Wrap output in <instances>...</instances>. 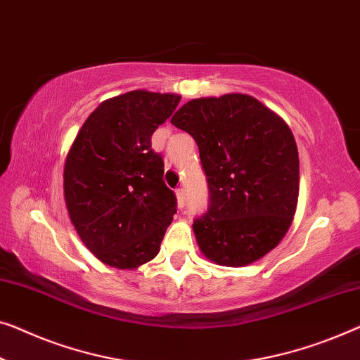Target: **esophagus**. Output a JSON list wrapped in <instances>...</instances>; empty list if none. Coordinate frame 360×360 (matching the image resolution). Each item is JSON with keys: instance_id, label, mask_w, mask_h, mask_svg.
<instances>
[{"instance_id": "1", "label": "esophagus", "mask_w": 360, "mask_h": 360, "mask_svg": "<svg viewBox=\"0 0 360 360\" xmlns=\"http://www.w3.org/2000/svg\"><path fill=\"white\" fill-rule=\"evenodd\" d=\"M175 196H176V205H179V207H184V206H185V202H186L185 190H184V188L175 190Z\"/></svg>"}]
</instances>
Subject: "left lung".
Wrapping results in <instances>:
<instances>
[{"label":"left lung","instance_id":"obj_1","mask_svg":"<svg viewBox=\"0 0 360 360\" xmlns=\"http://www.w3.org/2000/svg\"><path fill=\"white\" fill-rule=\"evenodd\" d=\"M200 149L210 207L193 222L201 253L247 266L283 240L299 200V153L278 113L247 94L193 98L172 117Z\"/></svg>","mask_w":360,"mask_h":360}]
</instances>
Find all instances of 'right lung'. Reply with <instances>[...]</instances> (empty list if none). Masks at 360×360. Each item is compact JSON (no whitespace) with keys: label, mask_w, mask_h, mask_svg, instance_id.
Returning a JSON list of instances; mask_svg holds the SVG:
<instances>
[{"label":"right lung","mask_w":360,"mask_h":360,"mask_svg":"<svg viewBox=\"0 0 360 360\" xmlns=\"http://www.w3.org/2000/svg\"><path fill=\"white\" fill-rule=\"evenodd\" d=\"M180 96L131 91L103 101L66 155V210L82 243L103 264L134 269L159 253L176 212L164 160L150 136Z\"/></svg>","instance_id":"right-lung-1"}]
</instances>
